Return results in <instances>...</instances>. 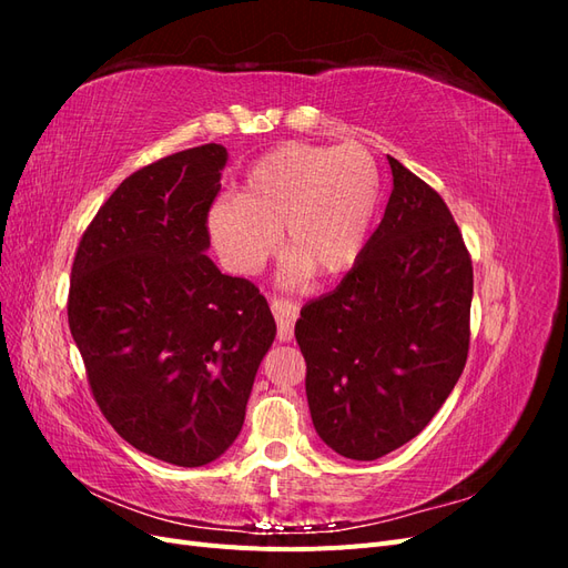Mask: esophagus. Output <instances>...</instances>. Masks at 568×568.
<instances>
[{"label":"esophagus","instance_id":"1","mask_svg":"<svg viewBox=\"0 0 568 568\" xmlns=\"http://www.w3.org/2000/svg\"><path fill=\"white\" fill-rule=\"evenodd\" d=\"M270 307H272L274 322H277V338L280 341L294 338V324L298 320V305L291 303V301H284V298H274Z\"/></svg>","mask_w":568,"mask_h":568}]
</instances>
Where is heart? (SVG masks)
I'll list each match as a JSON object with an SVG mask.
<instances>
[{"mask_svg": "<svg viewBox=\"0 0 568 568\" xmlns=\"http://www.w3.org/2000/svg\"><path fill=\"white\" fill-rule=\"evenodd\" d=\"M382 178L363 146L284 144L257 161L242 196L209 211L213 246L232 272L253 274L280 246L294 253L286 272L336 277L363 255L379 209Z\"/></svg>", "mask_w": 568, "mask_h": 568, "instance_id": "heart-1", "label": "heart"}]
</instances>
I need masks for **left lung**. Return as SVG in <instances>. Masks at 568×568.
<instances>
[{
    "label": "left lung",
    "mask_w": 568,
    "mask_h": 568,
    "mask_svg": "<svg viewBox=\"0 0 568 568\" xmlns=\"http://www.w3.org/2000/svg\"><path fill=\"white\" fill-rule=\"evenodd\" d=\"M393 192L341 284L303 305L296 341L315 432L348 459L422 434L469 355L471 255L434 186L388 156Z\"/></svg>",
    "instance_id": "8db88e82"
}]
</instances>
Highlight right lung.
I'll use <instances>...</instances> for the list:
<instances>
[{"mask_svg":"<svg viewBox=\"0 0 568 568\" xmlns=\"http://www.w3.org/2000/svg\"><path fill=\"white\" fill-rule=\"evenodd\" d=\"M225 163V146L203 144L120 182L80 239L68 291L101 415L132 448L178 467H203L234 443L277 334L257 286L205 255Z\"/></svg>","mask_w":568,"mask_h":568,"instance_id":"1","label":"right lung"}]
</instances>
